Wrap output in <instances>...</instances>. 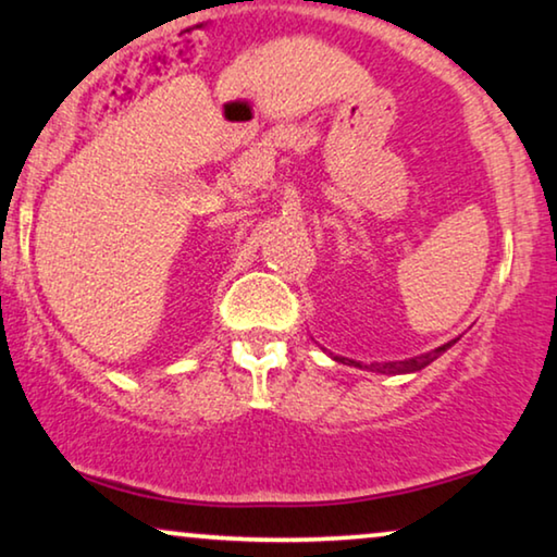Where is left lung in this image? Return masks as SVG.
Wrapping results in <instances>:
<instances>
[{
    "mask_svg": "<svg viewBox=\"0 0 557 557\" xmlns=\"http://www.w3.org/2000/svg\"><path fill=\"white\" fill-rule=\"evenodd\" d=\"M456 341H448V344H443L435 348V351H428V354H420V356H412V359H405V361H384V364H372L369 369L372 372H380V374H410V372H420V369H425L430 361H435L438 356L446 351V348L454 346ZM354 364V361H351Z\"/></svg>",
    "mask_w": 557,
    "mask_h": 557,
    "instance_id": "left-lung-1",
    "label": "left lung"
}]
</instances>
